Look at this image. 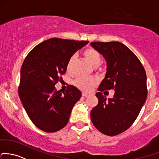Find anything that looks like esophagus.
Listing matches in <instances>:
<instances>
[{
	"label": "esophagus",
	"instance_id": "obj_1",
	"mask_svg": "<svg viewBox=\"0 0 159 159\" xmlns=\"http://www.w3.org/2000/svg\"><path fill=\"white\" fill-rule=\"evenodd\" d=\"M88 95H89V93H84V92L82 93V96L85 97V98H86V97H88Z\"/></svg>",
	"mask_w": 159,
	"mask_h": 159
}]
</instances>
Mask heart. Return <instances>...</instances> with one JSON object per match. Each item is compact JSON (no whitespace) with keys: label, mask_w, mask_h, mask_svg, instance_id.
<instances>
[{"label":"heart","mask_w":159,"mask_h":159,"mask_svg":"<svg viewBox=\"0 0 159 159\" xmlns=\"http://www.w3.org/2000/svg\"><path fill=\"white\" fill-rule=\"evenodd\" d=\"M84 56L87 61L93 68H97L101 65V56L98 51L92 48H88L84 51ZM75 56H71L68 59L66 65V69L68 72H71L75 61ZM98 80L96 78H78L75 80V84L79 89L84 91H90L94 85L98 84Z\"/></svg>","instance_id":"heart-1"}]
</instances>
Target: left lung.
Here are the masks:
<instances>
[{
  "instance_id": "8db88e82",
  "label": "left lung",
  "mask_w": 159,
  "mask_h": 159,
  "mask_svg": "<svg viewBox=\"0 0 159 159\" xmlns=\"http://www.w3.org/2000/svg\"><path fill=\"white\" fill-rule=\"evenodd\" d=\"M91 46L107 61V72L96 97L98 103L91 111L93 126L107 136H116L132 126L146 101V74L142 63L120 42H93ZM114 89L107 100L102 92Z\"/></svg>"
}]
</instances>
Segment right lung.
Returning <instances> with one entry per match:
<instances>
[{
  "label": "right lung",
  "mask_w": 159,
  "mask_h": 159,
  "mask_svg": "<svg viewBox=\"0 0 159 159\" xmlns=\"http://www.w3.org/2000/svg\"><path fill=\"white\" fill-rule=\"evenodd\" d=\"M88 41L52 38L33 48L20 70V99L33 124L46 133L66 126L71 110L81 92L69 85L66 93L55 88L66 72L68 59Z\"/></svg>",
  "instance_id": "obj_1"
}]
</instances>
